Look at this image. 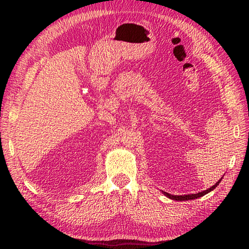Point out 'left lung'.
I'll return each instance as SVG.
<instances>
[{
    "label": "left lung",
    "mask_w": 249,
    "mask_h": 249,
    "mask_svg": "<svg viewBox=\"0 0 249 249\" xmlns=\"http://www.w3.org/2000/svg\"><path fill=\"white\" fill-rule=\"evenodd\" d=\"M221 180H222V178H221L220 180H218L215 184L212 185V187H211V188H209L208 190H204V191H202V192H197V193H195V195H187V196H174V195H169V193L163 192V191H162V193H163V195H165L167 197H169V199H171V200H176V201H188V200L197 199V197L203 196H205V195H206V193H209V192H211V191H213L214 189H215V188L217 187L218 183L221 182Z\"/></svg>",
    "instance_id": "1"
}]
</instances>
